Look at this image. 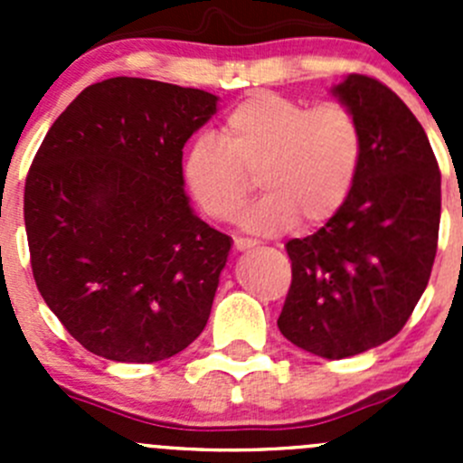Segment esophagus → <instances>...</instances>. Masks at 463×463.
I'll use <instances>...</instances> for the list:
<instances>
[{
	"instance_id": "esophagus-1",
	"label": "esophagus",
	"mask_w": 463,
	"mask_h": 463,
	"mask_svg": "<svg viewBox=\"0 0 463 463\" xmlns=\"http://www.w3.org/2000/svg\"><path fill=\"white\" fill-rule=\"evenodd\" d=\"M253 246H258V241L249 240V237H237V240H235V249L237 250H249V249H253Z\"/></svg>"
}]
</instances>
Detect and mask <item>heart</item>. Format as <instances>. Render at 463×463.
<instances>
[{"label": "heart", "mask_w": 463, "mask_h": 463, "mask_svg": "<svg viewBox=\"0 0 463 463\" xmlns=\"http://www.w3.org/2000/svg\"><path fill=\"white\" fill-rule=\"evenodd\" d=\"M365 154V134L352 107H309L296 98L258 91L237 102L222 138L199 134L184 161L188 188L208 217L232 222L255 188L266 190L241 217L249 231L270 235L318 226L352 194Z\"/></svg>", "instance_id": "1"}]
</instances>
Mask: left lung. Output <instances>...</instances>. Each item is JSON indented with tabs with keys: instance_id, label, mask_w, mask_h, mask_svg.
<instances>
[{
	"instance_id": "1",
	"label": "left lung",
	"mask_w": 463,
	"mask_h": 463,
	"mask_svg": "<svg viewBox=\"0 0 463 463\" xmlns=\"http://www.w3.org/2000/svg\"><path fill=\"white\" fill-rule=\"evenodd\" d=\"M365 134L356 185L305 240H288L291 287L278 326L316 356H356L394 338L430 279L441 219V172L403 100L352 73L334 89Z\"/></svg>"
}]
</instances>
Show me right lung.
<instances>
[{"instance_id":"add662e5","label":"right lung","mask_w":463,"mask_h":463,"mask_svg":"<svg viewBox=\"0 0 463 463\" xmlns=\"http://www.w3.org/2000/svg\"><path fill=\"white\" fill-rule=\"evenodd\" d=\"M214 111L202 89L109 78L80 91L33 158V278L96 356L165 361L208 322L231 237L190 210L181 158Z\"/></svg>"}]
</instances>
